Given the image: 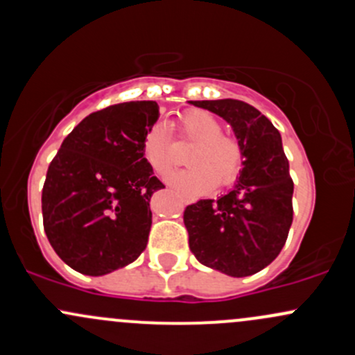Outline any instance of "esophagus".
Listing matches in <instances>:
<instances>
[{"instance_id":"1","label":"esophagus","mask_w":355,"mask_h":355,"mask_svg":"<svg viewBox=\"0 0 355 355\" xmlns=\"http://www.w3.org/2000/svg\"><path fill=\"white\" fill-rule=\"evenodd\" d=\"M184 200H185V202H193V197H184Z\"/></svg>"}]
</instances>
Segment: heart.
I'll use <instances>...</instances> for the list:
<instances>
[{
    "instance_id": "obj_1",
    "label": "heart",
    "mask_w": 355,
    "mask_h": 355,
    "mask_svg": "<svg viewBox=\"0 0 355 355\" xmlns=\"http://www.w3.org/2000/svg\"><path fill=\"white\" fill-rule=\"evenodd\" d=\"M180 137L196 141L187 155L190 166L170 178L175 187L187 193L207 192L233 184L243 166V146L233 134L223 132V124L206 110H187L175 121ZM143 155L158 175L170 173L177 165L173 139L165 124H155L144 134Z\"/></svg>"
}]
</instances>
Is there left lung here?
I'll list each match as a JSON object with an SVG mask.
<instances>
[{"label": "left lung", "mask_w": 355, "mask_h": 355, "mask_svg": "<svg viewBox=\"0 0 355 355\" xmlns=\"http://www.w3.org/2000/svg\"><path fill=\"white\" fill-rule=\"evenodd\" d=\"M190 103L231 124L243 146L245 162L226 196L185 207L189 246L202 266L231 277L257 274L277 259L293 225L294 184L281 132L241 100Z\"/></svg>", "instance_id": "1"}]
</instances>
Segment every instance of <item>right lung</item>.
I'll use <instances>...</instances> for the list:
<instances>
[{
  "label": "right lung",
  "mask_w": 355,
  "mask_h": 355,
  "mask_svg": "<svg viewBox=\"0 0 355 355\" xmlns=\"http://www.w3.org/2000/svg\"><path fill=\"white\" fill-rule=\"evenodd\" d=\"M156 102H125L93 112L62 141L42 189L47 240L85 275L132 263L148 245L149 199L165 185L143 155L158 121Z\"/></svg>",
  "instance_id": "1"
}]
</instances>
